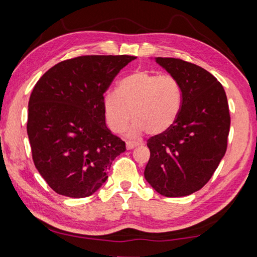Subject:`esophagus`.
<instances>
[{"label":"esophagus","mask_w":257,"mask_h":257,"mask_svg":"<svg viewBox=\"0 0 257 257\" xmlns=\"http://www.w3.org/2000/svg\"><path fill=\"white\" fill-rule=\"evenodd\" d=\"M139 144L136 142H127L125 143V147H127V150H134L135 147H137Z\"/></svg>","instance_id":"34e87169"}]
</instances>
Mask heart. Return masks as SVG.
<instances>
[{"label":"heart","instance_id":"heart-1","mask_svg":"<svg viewBox=\"0 0 257 257\" xmlns=\"http://www.w3.org/2000/svg\"><path fill=\"white\" fill-rule=\"evenodd\" d=\"M182 88L171 75L139 70L120 82L119 90H108L104 96L106 121L113 132L122 130L130 119L128 135L139 136L146 132L152 136L168 132L179 115Z\"/></svg>","mask_w":257,"mask_h":257}]
</instances>
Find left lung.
<instances>
[{
	"instance_id": "1",
	"label": "left lung",
	"mask_w": 257,
	"mask_h": 257,
	"mask_svg": "<svg viewBox=\"0 0 257 257\" xmlns=\"http://www.w3.org/2000/svg\"><path fill=\"white\" fill-rule=\"evenodd\" d=\"M179 80L182 105L175 124L147 141L144 176L167 197L195 193L207 184L227 151L230 114L222 85L205 69L175 58H156Z\"/></svg>"
}]
</instances>
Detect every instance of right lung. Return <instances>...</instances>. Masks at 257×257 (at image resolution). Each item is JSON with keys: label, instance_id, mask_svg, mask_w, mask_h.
<instances>
[{"label": "right lung", "instance_id": "1", "mask_svg": "<svg viewBox=\"0 0 257 257\" xmlns=\"http://www.w3.org/2000/svg\"><path fill=\"white\" fill-rule=\"evenodd\" d=\"M132 55H84L41 77L28 103L27 134L34 164L55 193L82 198L107 179L125 143L105 123L104 93Z\"/></svg>", "mask_w": 257, "mask_h": 257}]
</instances>
